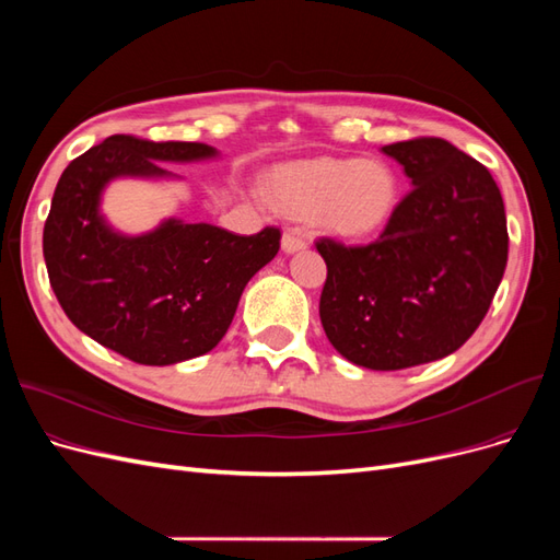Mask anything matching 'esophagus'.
I'll use <instances>...</instances> for the list:
<instances>
[{"label": "esophagus", "mask_w": 560, "mask_h": 560, "mask_svg": "<svg viewBox=\"0 0 560 560\" xmlns=\"http://www.w3.org/2000/svg\"><path fill=\"white\" fill-rule=\"evenodd\" d=\"M306 247H308V241H306V235H303L301 231L287 229L282 233V252L294 254V252H301V249H306Z\"/></svg>", "instance_id": "esophagus-1"}]
</instances>
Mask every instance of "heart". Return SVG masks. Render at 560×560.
<instances>
[{"instance_id": "heart-1", "label": "heart", "mask_w": 560, "mask_h": 560, "mask_svg": "<svg viewBox=\"0 0 560 560\" xmlns=\"http://www.w3.org/2000/svg\"><path fill=\"white\" fill-rule=\"evenodd\" d=\"M266 200L278 212L315 219L338 238H366L393 219L399 179L374 159H308L273 165L264 177Z\"/></svg>"}]
</instances>
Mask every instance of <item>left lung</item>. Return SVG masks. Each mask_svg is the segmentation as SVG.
Segmentation results:
<instances>
[{
  "label": "left lung",
  "instance_id": "obj_1",
  "mask_svg": "<svg viewBox=\"0 0 560 560\" xmlns=\"http://www.w3.org/2000/svg\"><path fill=\"white\" fill-rule=\"evenodd\" d=\"M413 189L381 238L319 241L327 282L319 319L352 364L397 371L442 360L477 331L506 268V217L495 179L439 138L387 144Z\"/></svg>",
  "mask_w": 560,
  "mask_h": 560
}]
</instances>
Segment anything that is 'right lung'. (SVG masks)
Segmentation results:
<instances>
[{
	"label": "right lung",
	"mask_w": 560,
	"mask_h": 560,
	"mask_svg": "<svg viewBox=\"0 0 560 560\" xmlns=\"http://www.w3.org/2000/svg\"><path fill=\"white\" fill-rule=\"evenodd\" d=\"M214 159L219 151L202 142L112 135L65 167L44 226V259L79 331L149 366L200 358L222 341L247 282L278 254L280 231L235 235L165 217L151 231L124 233L103 212L114 179L179 182L161 163Z\"/></svg>",
	"instance_id": "right-lung-1"
}]
</instances>
